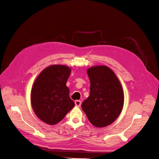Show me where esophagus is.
I'll return each instance as SVG.
<instances>
[{
    "label": "esophagus",
    "instance_id": "esophagus-1",
    "mask_svg": "<svg viewBox=\"0 0 159 159\" xmlns=\"http://www.w3.org/2000/svg\"><path fill=\"white\" fill-rule=\"evenodd\" d=\"M75 104L77 107H80L81 105V101L80 100H75Z\"/></svg>",
    "mask_w": 159,
    "mask_h": 159
}]
</instances>
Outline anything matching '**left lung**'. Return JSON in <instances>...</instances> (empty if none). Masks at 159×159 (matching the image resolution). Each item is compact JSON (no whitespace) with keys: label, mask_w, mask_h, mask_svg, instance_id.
<instances>
[{"label":"left lung","mask_w":159,"mask_h":159,"mask_svg":"<svg viewBox=\"0 0 159 159\" xmlns=\"http://www.w3.org/2000/svg\"><path fill=\"white\" fill-rule=\"evenodd\" d=\"M90 80L89 97L82 109L90 123L98 128L113 123L120 114L124 103L121 83L114 71L106 66H95L87 70Z\"/></svg>","instance_id":"1"}]
</instances>
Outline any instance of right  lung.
I'll list each match as a JSON object with an SVG mask.
<instances>
[{"label":"right lung","instance_id":"obj_1","mask_svg":"<svg viewBox=\"0 0 159 159\" xmlns=\"http://www.w3.org/2000/svg\"><path fill=\"white\" fill-rule=\"evenodd\" d=\"M71 68L65 65H51L36 78L31 89L30 102L36 115L48 125H56L75 106L66 84Z\"/></svg>","mask_w":159,"mask_h":159}]
</instances>
